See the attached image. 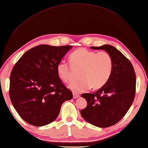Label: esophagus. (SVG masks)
Instances as JSON below:
<instances>
[{
	"instance_id": "obj_1",
	"label": "esophagus",
	"mask_w": 148,
	"mask_h": 148,
	"mask_svg": "<svg viewBox=\"0 0 148 148\" xmlns=\"http://www.w3.org/2000/svg\"><path fill=\"white\" fill-rule=\"evenodd\" d=\"M73 98H74V99H77V98H79V97H80V96H79V95H77V94H75V93H73Z\"/></svg>"
}]
</instances>
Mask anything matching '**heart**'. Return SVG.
Wrapping results in <instances>:
<instances>
[{
    "label": "heart",
    "mask_w": 148,
    "mask_h": 148,
    "mask_svg": "<svg viewBox=\"0 0 148 148\" xmlns=\"http://www.w3.org/2000/svg\"><path fill=\"white\" fill-rule=\"evenodd\" d=\"M70 61L74 68L80 69L79 80L72 82L69 87L74 93L83 92L89 88L97 90L103 87L110 79L113 70V59L105 51L96 52L80 48L70 56ZM56 71L59 78L64 82L71 78V66L64 61L59 62Z\"/></svg>",
    "instance_id": "b5f03b06"
}]
</instances>
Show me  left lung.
<instances>
[{
	"instance_id": "1",
	"label": "left lung",
	"mask_w": 148,
	"mask_h": 148,
	"mask_svg": "<svg viewBox=\"0 0 148 148\" xmlns=\"http://www.w3.org/2000/svg\"><path fill=\"white\" fill-rule=\"evenodd\" d=\"M91 49L109 53L113 59V70L107 83L98 91L81 95L87 105L80 114L92 125L107 128L119 122L131 107L135 95L136 76L131 62L115 47L104 45Z\"/></svg>"
}]
</instances>
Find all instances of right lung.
<instances>
[{
    "label": "right lung",
    "mask_w": 148,
    "mask_h": 148,
    "mask_svg": "<svg viewBox=\"0 0 148 148\" xmlns=\"http://www.w3.org/2000/svg\"><path fill=\"white\" fill-rule=\"evenodd\" d=\"M71 48L39 45L27 51L14 66L10 97L27 123L35 126L50 124L59 116L62 104L73 98L56 71L57 64Z\"/></svg>",
    "instance_id": "obj_1"
}]
</instances>
